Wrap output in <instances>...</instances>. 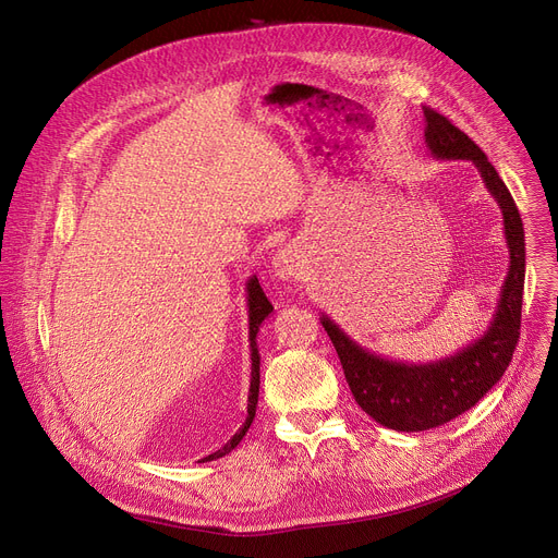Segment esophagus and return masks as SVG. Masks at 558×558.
Instances as JSON below:
<instances>
[{"label": "esophagus", "mask_w": 558, "mask_h": 558, "mask_svg": "<svg viewBox=\"0 0 558 558\" xmlns=\"http://www.w3.org/2000/svg\"><path fill=\"white\" fill-rule=\"evenodd\" d=\"M274 276L278 278V280H287V282H291V280H296L299 278V271H301V262H299V257L291 253L289 248H282V251H278L276 255H274Z\"/></svg>", "instance_id": "esophagus-1"}]
</instances>
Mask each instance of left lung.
Instances as JSON below:
<instances>
[{
    "label": "left lung",
    "instance_id": "left-lung-1",
    "mask_svg": "<svg viewBox=\"0 0 558 558\" xmlns=\"http://www.w3.org/2000/svg\"><path fill=\"white\" fill-rule=\"evenodd\" d=\"M423 114L429 154L438 160H471L480 169L486 190L500 205L509 271L484 337L459 353L429 364H402L368 353L332 318L320 316L357 404L373 421L398 432H423L444 425L475 407L497 385L520 337L524 289V228L511 192L486 154L448 117L432 108H423Z\"/></svg>",
    "mask_w": 558,
    "mask_h": 558
}]
</instances>
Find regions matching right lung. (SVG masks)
Listing matches in <instances>:
<instances>
[{
	"label": "right lung",
	"mask_w": 558,
	"mask_h": 558,
	"mask_svg": "<svg viewBox=\"0 0 558 558\" xmlns=\"http://www.w3.org/2000/svg\"><path fill=\"white\" fill-rule=\"evenodd\" d=\"M246 299H248V341H251V362H253V364H251V389H248V416H246L244 425L240 427V432L234 434L221 450H217V452H213V454H208V457H203L201 461H215V459L226 457L230 450L238 448L240 441L244 438V434L248 432L253 418H255L257 393H259V350H257L255 337H257V332H259L262 320L274 312V305L269 303L267 296H264V291H262V287H259V282H257L255 276L246 282Z\"/></svg>",
	"instance_id": "1"
}]
</instances>
